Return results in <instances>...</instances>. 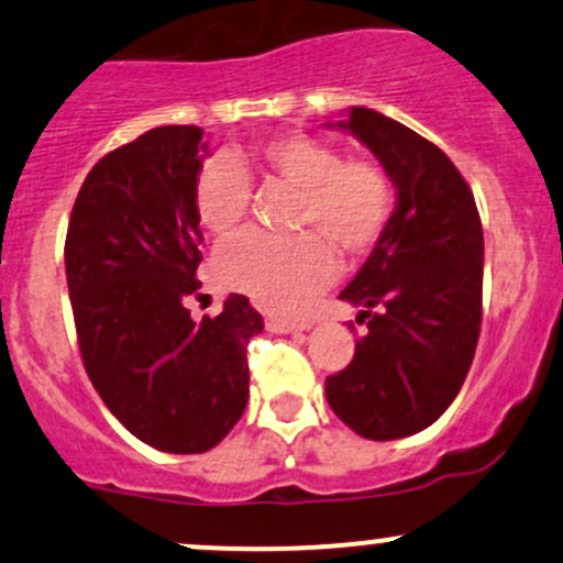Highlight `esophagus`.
Returning a JSON list of instances; mask_svg holds the SVG:
<instances>
[{
	"mask_svg": "<svg viewBox=\"0 0 563 563\" xmlns=\"http://www.w3.org/2000/svg\"><path fill=\"white\" fill-rule=\"evenodd\" d=\"M312 325V320H288V318H277V314H269L267 318V329L272 333H294V331H307Z\"/></svg>",
	"mask_w": 563,
	"mask_h": 563,
	"instance_id": "34e87169",
	"label": "esophagus"
}]
</instances>
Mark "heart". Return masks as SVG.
Returning a JSON list of instances; mask_svg holds the SVG:
<instances>
[{
	"label": "heart",
	"instance_id": "heart-1",
	"mask_svg": "<svg viewBox=\"0 0 563 563\" xmlns=\"http://www.w3.org/2000/svg\"><path fill=\"white\" fill-rule=\"evenodd\" d=\"M253 159L262 173L301 189V230L323 231L352 256L374 249L385 234L393 189L385 170L372 159H342L333 146L305 133L264 141ZM245 168V157H213L200 170L195 208L206 230L221 234L243 221L251 200ZM216 272L227 286L251 296L256 305L296 312L336 275V253L319 232L280 240L249 230L219 245Z\"/></svg>",
	"mask_w": 563,
	"mask_h": 563
}]
</instances>
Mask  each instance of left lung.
<instances>
[{"mask_svg":"<svg viewBox=\"0 0 563 563\" xmlns=\"http://www.w3.org/2000/svg\"><path fill=\"white\" fill-rule=\"evenodd\" d=\"M368 146L395 187V211L339 299L368 333L325 379L333 413L357 435L395 441L452 406L475 355L484 230L473 191L435 144L366 107L325 122Z\"/></svg>","mask_w":563,"mask_h":563,"instance_id":"1","label":"left lung"}]
</instances>
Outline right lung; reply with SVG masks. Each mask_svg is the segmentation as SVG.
<instances>
[{"mask_svg":"<svg viewBox=\"0 0 563 563\" xmlns=\"http://www.w3.org/2000/svg\"><path fill=\"white\" fill-rule=\"evenodd\" d=\"M202 128L163 125L88 173L66 232V283L85 372L107 409L146 446L213 449L249 404L245 347L264 320L243 294L191 320L200 288L195 184Z\"/></svg>","mask_w":563,"mask_h":563,"instance_id":"obj_1","label":"right lung"}]
</instances>
